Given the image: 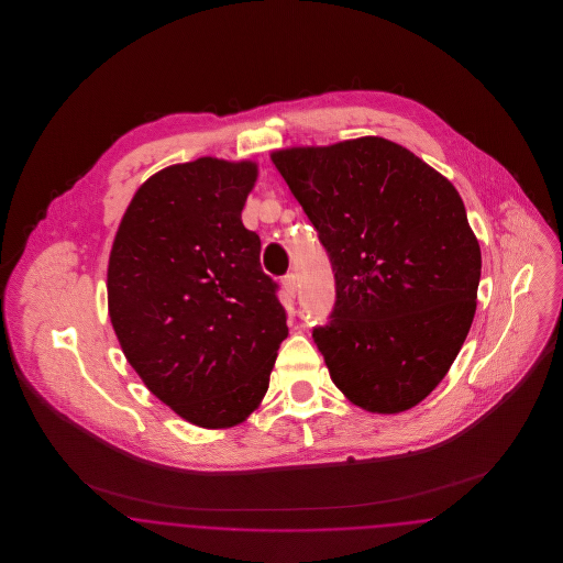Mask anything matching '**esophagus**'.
<instances>
[{
    "mask_svg": "<svg viewBox=\"0 0 563 563\" xmlns=\"http://www.w3.org/2000/svg\"><path fill=\"white\" fill-rule=\"evenodd\" d=\"M283 287H285V294L289 295V297H295V294H297V276H295L294 272L283 276Z\"/></svg>",
    "mask_w": 563,
    "mask_h": 563,
    "instance_id": "1",
    "label": "esophagus"
}]
</instances>
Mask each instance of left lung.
I'll return each instance as SVG.
<instances>
[{"mask_svg": "<svg viewBox=\"0 0 563 563\" xmlns=\"http://www.w3.org/2000/svg\"><path fill=\"white\" fill-rule=\"evenodd\" d=\"M335 278L312 329L333 384L397 413L445 377L477 308L482 251L454 186L401 145L363 136L274 152Z\"/></svg>", "mask_w": 563, "mask_h": 563, "instance_id": "obj_1", "label": "left lung"}]
</instances>
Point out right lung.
I'll return each mask as SVG.
<instances>
[{
	"label": "right lung",
	"mask_w": 563,
	"mask_h": 563,
	"mask_svg": "<svg viewBox=\"0 0 563 563\" xmlns=\"http://www.w3.org/2000/svg\"><path fill=\"white\" fill-rule=\"evenodd\" d=\"M253 162L168 166L134 194L111 246L109 319L145 386L191 424L223 429L264 399L287 310L242 225Z\"/></svg>",
	"instance_id": "right-lung-1"
}]
</instances>
